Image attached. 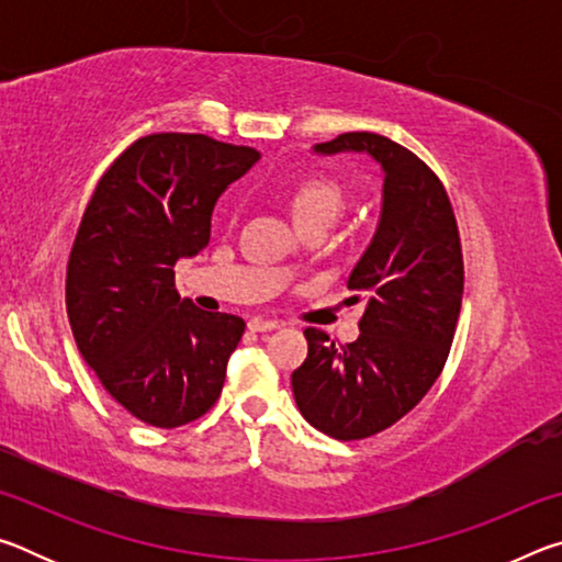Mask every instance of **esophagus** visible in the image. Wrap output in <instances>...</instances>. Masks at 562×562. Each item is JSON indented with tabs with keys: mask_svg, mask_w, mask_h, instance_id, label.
Returning a JSON list of instances; mask_svg holds the SVG:
<instances>
[{
	"mask_svg": "<svg viewBox=\"0 0 562 562\" xmlns=\"http://www.w3.org/2000/svg\"><path fill=\"white\" fill-rule=\"evenodd\" d=\"M247 327H250L252 331H272V329H278V327H280V322H272V319H260V317H255V319L247 322Z\"/></svg>",
	"mask_w": 562,
	"mask_h": 562,
	"instance_id": "obj_1",
	"label": "esophagus"
}]
</instances>
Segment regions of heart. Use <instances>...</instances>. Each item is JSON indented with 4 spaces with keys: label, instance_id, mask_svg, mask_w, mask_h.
Masks as SVG:
<instances>
[{
    "label": "heart",
    "instance_id": "heart-1",
    "mask_svg": "<svg viewBox=\"0 0 562 562\" xmlns=\"http://www.w3.org/2000/svg\"><path fill=\"white\" fill-rule=\"evenodd\" d=\"M341 190L327 178H312L294 190L292 215L294 221H337L341 211Z\"/></svg>",
    "mask_w": 562,
    "mask_h": 562
}]
</instances>
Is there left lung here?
Returning <instances> with one entry per match:
<instances>
[{
    "label": "left lung",
    "mask_w": 562,
    "mask_h": 562,
    "mask_svg": "<svg viewBox=\"0 0 562 562\" xmlns=\"http://www.w3.org/2000/svg\"><path fill=\"white\" fill-rule=\"evenodd\" d=\"M312 154H361L384 180L374 235L347 278L364 302L359 337L335 347L307 329V359L292 372L300 414L355 441L396 424L441 374L463 297L459 227L439 178L394 140L341 133Z\"/></svg>",
    "instance_id": "1"
}]
</instances>
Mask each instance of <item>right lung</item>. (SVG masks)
Masks as SVG:
<instances>
[{
  "instance_id": "1",
  "label": "right lung",
  "mask_w": 562,
  "mask_h": 562,
  "mask_svg": "<svg viewBox=\"0 0 562 562\" xmlns=\"http://www.w3.org/2000/svg\"><path fill=\"white\" fill-rule=\"evenodd\" d=\"M258 160L260 150L203 133H154L93 190L66 272V312L103 389L144 424L176 429L223 392L245 322L180 300L173 265L211 243L217 198Z\"/></svg>"
}]
</instances>
